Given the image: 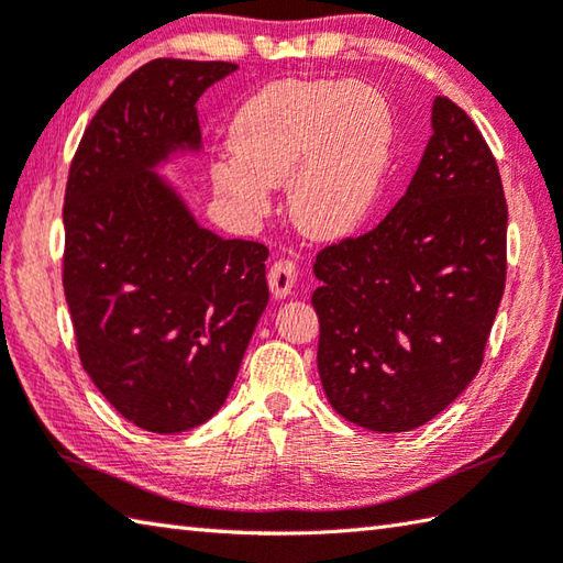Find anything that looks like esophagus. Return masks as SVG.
<instances>
[{"mask_svg": "<svg viewBox=\"0 0 563 563\" xmlns=\"http://www.w3.org/2000/svg\"><path fill=\"white\" fill-rule=\"evenodd\" d=\"M268 285L275 300H285V297L292 295L295 285H297V268L295 263L288 258H278L271 266L268 273Z\"/></svg>", "mask_w": 563, "mask_h": 563, "instance_id": "obj_1", "label": "esophagus"}]
</instances>
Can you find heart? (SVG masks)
<instances>
[{
	"label": "heart",
	"mask_w": 563,
	"mask_h": 563,
	"mask_svg": "<svg viewBox=\"0 0 563 563\" xmlns=\"http://www.w3.org/2000/svg\"><path fill=\"white\" fill-rule=\"evenodd\" d=\"M395 117L366 82L280 80L246 99L229 126L234 158L212 165L217 192L246 222L271 212L288 183L305 236L339 241L368 222L393 156Z\"/></svg>",
	"instance_id": "1"
}]
</instances>
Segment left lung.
<instances>
[{
  "instance_id": "left-lung-1",
  "label": "left lung",
  "mask_w": 563,
  "mask_h": 563,
  "mask_svg": "<svg viewBox=\"0 0 563 563\" xmlns=\"http://www.w3.org/2000/svg\"><path fill=\"white\" fill-rule=\"evenodd\" d=\"M508 205L486 139L449 97L405 195L324 249L312 295L329 405L371 432H410L476 378L505 290Z\"/></svg>"
}]
</instances>
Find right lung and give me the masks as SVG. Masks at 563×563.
<instances>
[{
  "mask_svg": "<svg viewBox=\"0 0 563 563\" xmlns=\"http://www.w3.org/2000/svg\"><path fill=\"white\" fill-rule=\"evenodd\" d=\"M234 70L141 65L97 109L65 187L63 288L82 368L146 432L217 415L268 305V249L205 229L158 173L202 151L195 104Z\"/></svg>",
  "mask_w": 563,
  "mask_h": 563,
  "instance_id": "add662e5",
  "label": "right lung"
}]
</instances>
